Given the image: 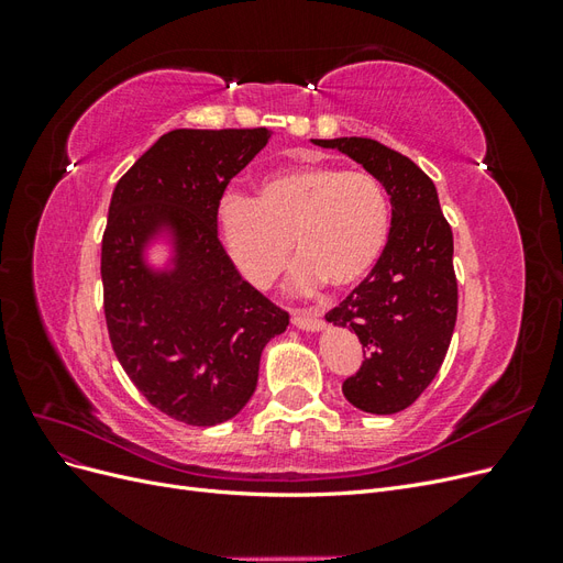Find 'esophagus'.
I'll return each mask as SVG.
<instances>
[{"instance_id": "esophagus-1", "label": "esophagus", "mask_w": 563, "mask_h": 563, "mask_svg": "<svg viewBox=\"0 0 563 563\" xmlns=\"http://www.w3.org/2000/svg\"><path fill=\"white\" fill-rule=\"evenodd\" d=\"M294 327H298L300 331H319L323 329V321L319 317V312L312 310H294Z\"/></svg>"}]
</instances>
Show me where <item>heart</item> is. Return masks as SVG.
I'll return each mask as SVG.
<instances>
[{"label": "heart", "instance_id": "obj_1", "mask_svg": "<svg viewBox=\"0 0 563 563\" xmlns=\"http://www.w3.org/2000/svg\"><path fill=\"white\" fill-rule=\"evenodd\" d=\"M218 230L232 263L253 286H269L286 267L291 240L302 258L294 284L335 288L360 284L378 265L389 240L385 187L366 172L305 164L267 174L255 199L220 201Z\"/></svg>", "mask_w": 563, "mask_h": 563}]
</instances>
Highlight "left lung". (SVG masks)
Listing matches in <instances>:
<instances>
[{"mask_svg":"<svg viewBox=\"0 0 563 563\" xmlns=\"http://www.w3.org/2000/svg\"><path fill=\"white\" fill-rule=\"evenodd\" d=\"M343 152L376 176L391 203L389 240L378 265L327 314L352 329L366 360L343 383L345 399L366 413L411 406L444 364L457 317L453 232L430 176L371 139L314 141Z\"/></svg>","mask_w":563,"mask_h":563,"instance_id":"obj_1","label":"left lung"}]
</instances>
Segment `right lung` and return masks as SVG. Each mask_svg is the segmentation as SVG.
<instances>
[{"label": "right lung", "instance_id": "right-lung-1", "mask_svg": "<svg viewBox=\"0 0 563 563\" xmlns=\"http://www.w3.org/2000/svg\"><path fill=\"white\" fill-rule=\"evenodd\" d=\"M269 129H176L119 178L100 253L106 321L141 395L185 424L234 418L288 314L242 279L218 236L228 183ZM167 251L151 261V249Z\"/></svg>", "mask_w": 563, "mask_h": 563}]
</instances>
